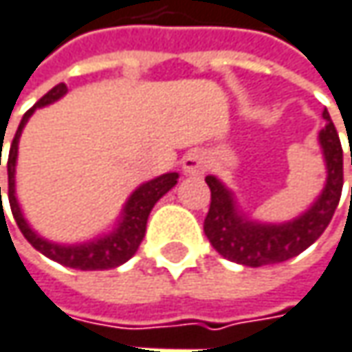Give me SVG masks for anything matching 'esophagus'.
I'll use <instances>...</instances> for the list:
<instances>
[{
  "label": "esophagus",
  "instance_id": "esophagus-1",
  "mask_svg": "<svg viewBox=\"0 0 352 352\" xmlns=\"http://www.w3.org/2000/svg\"><path fill=\"white\" fill-rule=\"evenodd\" d=\"M206 166H208L206 156H204V152H200V150H192V152H188V154L184 156V160H182V168H184V172L190 174V176L204 174Z\"/></svg>",
  "mask_w": 352,
  "mask_h": 352
}]
</instances>
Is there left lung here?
<instances>
[{"label": "left lung", "instance_id": "obj_1", "mask_svg": "<svg viewBox=\"0 0 352 352\" xmlns=\"http://www.w3.org/2000/svg\"><path fill=\"white\" fill-rule=\"evenodd\" d=\"M327 126L320 130V146L327 160V186L311 210L287 224H256L242 218L230 192L214 176L206 178L210 208L204 218V234L224 258L244 266H266L289 261L307 250L318 239L337 210L342 192V146L331 116L324 110ZM352 164V152H351Z\"/></svg>", "mask_w": 352, "mask_h": 352}]
</instances>
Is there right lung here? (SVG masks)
<instances>
[{
	"mask_svg": "<svg viewBox=\"0 0 352 352\" xmlns=\"http://www.w3.org/2000/svg\"><path fill=\"white\" fill-rule=\"evenodd\" d=\"M65 91H67V86L58 84L56 88L50 89L34 108H30L23 116V120L19 122V128H17V132L13 136L12 146H10V156H8V198H10V206H12L13 218L17 222V228L21 230V234L28 239V242L36 250H39L41 254H45L47 258L63 264V266L78 268V270H108V268H116V266L124 264L126 261H130L136 254L138 246L144 240V234H146L148 216L152 212L154 204L178 182V174L170 172V174H164V176H158V178L142 184L130 196V200H128V204L124 208V220L120 222L118 230H113L110 236L94 240V242H88V244H80V246H60V244H52L47 240L39 239L38 234L28 226V222L23 220L19 204L15 200L13 174H15V158H17V142H19L21 130H23L28 118L34 113V110L56 102L58 98H62Z\"/></svg>",
	"mask_w": 352,
	"mask_h": 352,
	"instance_id": "right-lung-1",
	"label": "right lung"
}]
</instances>
